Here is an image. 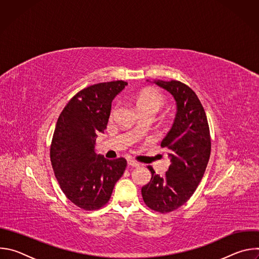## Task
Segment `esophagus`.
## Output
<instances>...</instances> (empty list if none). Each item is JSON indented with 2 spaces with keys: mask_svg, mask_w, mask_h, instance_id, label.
I'll return each mask as SVG.
<instances>
[{
  "mask_svg": "<svg viewBox=\"0 0 259 259\" xmlns=\"http://www.w3.org/2000/svg\"><path fill=\"white\" fill-rule=\"evenodd\" d=\"M127 163H128L129 166H132V167H138V166H139V163L136 162V161H134V160H132V159H129V160L127 161Z\"/></svg>",
  "mask_w": 259,
  "mask_h": 259,
  "instance_id": "1",
  "label": "esophagus"
}]
</instances>
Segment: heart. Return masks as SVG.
<instances>
[{
    "label": "heart",
    "mask_w": 259,
    "mask_h": 259,
    "mask_svg": "<svg viewBox=\"0 0 259 259\" xmlns=\"http://www.w3.org/2000/svg\"><path fill=\"white\" fill-rule=\"evenodd\" d=\"M166 104L165 96L156 90H146L142 91L137 96V106L141 110L143 115L154 114L155 116L160 112ZM119 108V104H116L112 110H110V118H113ZM141 131V127L138 128Z\"/></svg>",
    "instance_id": "heart-1"
}]
</instances>
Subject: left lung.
Wrapping results in <instances>:
<instances>
[{"label":"left lung","instance_id":"8db88e82","mask_svg":"<svg viewBox=\"0 0 259 259\" xmlns=\"http://www.w3.org/2000/svg\"><path fill=\"white\" fill-rule=\"evenodd\" d=\"M155 83L174 96L177 114L161 142L168 150L169 170L160 177L152 166H147L152 178L141 194L150 209L169 213L187 203L196 192L209 162L211 136L205 109L194 90L175 80Z\"/></svg>","mask_w":259,"mask_h":259}]
</instances>
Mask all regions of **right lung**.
Returning <instances> with one entry per match:
<instances>
[{"instance_id": "right-lung-1", "label": "right lung", "mask_w": 259, "mask_h": 259, "mask_svg": "<svg viewBox=\"0 0 259 259\" xmlns=\"http://www.w3.org/2000/svg\"><path fill=\"white\" fill-rule=\"evenodd\" d=\"M127 84L113 81L89 86L73 96L58 117L50 160L61 191L81 209L92 211L106 205L126 169L125 158L97 156L94 142L96 134L106 129L113 99Z\"/></svg>"}]
</instances>
